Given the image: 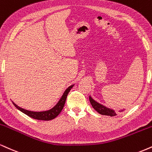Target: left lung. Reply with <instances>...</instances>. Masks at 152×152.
Segmentation results:
<instances>
[{"instance_id":"8db88e82","label":"left lung","mask_w":152,"mask_h":152,"mask_svg":"<svg viewBox=\"0 0 152 152\" xmlns=\"http://www.w3.org/2000/svg\"><path fill=\"white\" fill-rule=\"evenodd\" d=\"M89 100H90V103L92 105V107L96 110L99 114L103 115H108V116H115L117 115L116 111L115 110L109 108V107H105V105H102L98 102L96 101L94 98H92L91 96H89ZM125 109H121L119 110V112H123Z\"/></svg>"}]
</instances>
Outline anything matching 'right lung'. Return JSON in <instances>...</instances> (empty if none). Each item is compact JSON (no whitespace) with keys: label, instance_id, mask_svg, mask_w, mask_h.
Returning <instances> with one entry per match:
<instances>
[{"label":"right lung","instance_id":"right-lung-1","mask_svg":"<svg viewBox=\"0 0 152 152\" xmlns=\"http://www.w3.org/2000/svg\"><path fill=\"white\" fill-rule=\"evenodd\" d=\"M74 86V84H73V85H71L69 87L67 88L64 92V94L61 97V98H60V100H58V103H56V105H54L52 109L48 110L41 111V112H34V111L27 110H25L19 107V106L16 105L13 101L12 102V103H13V105L15 106L16 108L19 110L20 111H21L22 113H25V114L27 115V116L30 117V118L39 120H51L55 118L56 117L58 116V115L61 113L64 106L67 95H68L69 91H70V90Z\"/></svg>","mask_w":152,"mask_h":152}]
</instances>
